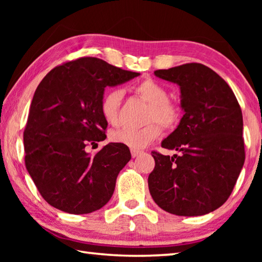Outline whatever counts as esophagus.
I'll return each instance as SVG.
<instances>
[{"mask_svg": "<svg viewBox=\"0 0 262 262\" xmlns=\"http://www.w3.org/2000/svg\"><path fill=\"white\" fill-rule=\"evenodd\" d=\"M130 154H132V157L135 158V157H137V156H140V155L142 154V151H140V150L132 149V150H130Z\"/></svg>", "mask_w": 262, "mask_h": 262, "instance_id": "esophagus-1", "label": "esophagus"}]
</instances>
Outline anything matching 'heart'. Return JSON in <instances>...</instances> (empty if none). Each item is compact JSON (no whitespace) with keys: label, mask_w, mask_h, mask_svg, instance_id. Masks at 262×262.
<instances>
[{"label":"heart","mask_w":262,"mask_h":262,"mask_svg":"<svg viewBox=\"0 0 262 262\" xmlns=\"http://www.w3.org/2000/svg\"><path fill=\"white\" fill-rule=\"evenodd\" d=\"M137 96L150 104L147 114V121L150 122L141 128L123 127L111 134V140L115 143L127 145L132 149H143L158 139L161 127L166 129L176 127L180 121L181 110L178 104L168 100L166 88L152 78H145L134 85ZM123 94L118 89H110L104 94L100 101V112L105 121L115 126L119 121V108Z\"/></svg>","instance_id":"b5f03b06"}]
</instances>
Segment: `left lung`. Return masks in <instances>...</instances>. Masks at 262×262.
I'll return each instance as SVG.
<instances>
[{
    "label": "left lung",
    "instance_id": "left-lung-1",
    "mask_svg": "<svg viewBox=\"0 0 262 262\" xmlns=\"http://www.w3.org/2000/svg\"><path fill=\"white\" fill-rule=\"evenodd\" d=\"M180 88L185 114L162 147L179 155H151L148 185L154 201L170 214L201 216L228 200L245 162L241 106L228 83L201 63L156 70Z\"/></svg>",
    "mask_w": 262,
    "mask_h": 262
}]
</instances>
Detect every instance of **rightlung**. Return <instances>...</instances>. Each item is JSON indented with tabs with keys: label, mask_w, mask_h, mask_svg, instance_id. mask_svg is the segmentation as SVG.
<instances>
[{
	"label": "right lung",
	"mask_w": 262,
	"mask_h": 262,
	"mask_svg": "<svg viewBox=\"0 0 262 262\" xmlns=\"http://www.w3.org/2000/svg\"><path fill=\"white\" fill-rule=\"evenodd\" d=\"M139 73L97 57H81L52 69L34 92L24 130L25 166L39 193L56 209L89 214L112 198L117 177L132 155L108 143L94 156L88 145L106 139L100 112L106 86Z\"/></svg>",
	"instance_id": "right-lung-1"
}]
</instances>
